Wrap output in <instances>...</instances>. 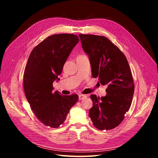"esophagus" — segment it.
<instances>
[{"label":"esophagus","mask_w":158,"mask_h":158,"mask_svg":"<svg viewBox=\"0 0 158 158\" xmlns=\"http://www.w3.org/2000/svg\"><path fill=\"white\" fill-rule=\"evenodd\" d=\"M86 95H85V94H79V99L80 100L83 99V98H86Z\"/></svg>","instance_id":"obj_1"}]
</instances>
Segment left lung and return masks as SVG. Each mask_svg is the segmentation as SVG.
I'll return each mask as SVG.
<instances>
[{"instance_id":"left-lung-1","label":"left lung","mask_w":158,"mask_h":158,"mask_svg":"<svg viewBox=\"0 0 158 158\" xmlns=\"http://www.w3.org/2000/svg\"><path fill=\"white\" fill-rule=\"evenodd\" d=\"M79 36L89 56L93 77H98L102 85H108L105 96L90 95L93 105L89 117L96 129H112L123 120L133 100L135 85L128 61L108 38L95 35Z\"/></svg>"}]
</instances>
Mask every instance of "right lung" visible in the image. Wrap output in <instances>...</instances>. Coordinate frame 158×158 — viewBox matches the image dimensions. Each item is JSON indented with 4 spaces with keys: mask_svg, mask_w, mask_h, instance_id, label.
Listing matches in <instances>:
<instances>
[{
    "mask_svg": "<svg viewBox=\"0 0 158 158\" xmlns=\"http://www.w3.org/2000/svg\"><path fill=\"white\" fill-rule=\"evenodd\" d=\"M75 35L62 33L47 37L30 54L23 74V89L30 106L45 125L57 128L64 123L77 94L53 93V82L60 79L64 65L79 42Z\"/></svg>",
    "mask_w": 158,
    "mask_h": 158,
    "instance_id": "obj_1",
    "label": "right lung"
}]
</instances>
